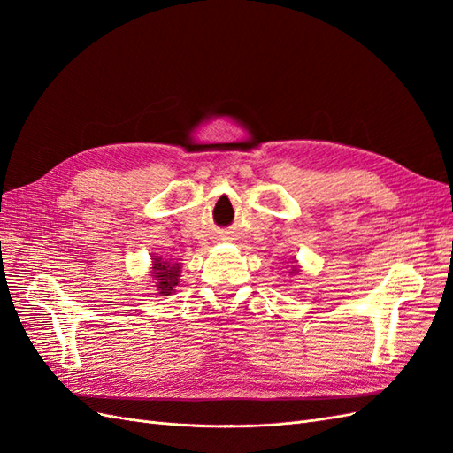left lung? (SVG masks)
Instances as JSON below:
<instances>
[{
  "label": "left lung",
  "mask_w": 453,
  "mask_h": 453,
  "mask_svg": "<svg viewBox=\"0 0 453 453\" xmlns=\"http://www.w3.org/2000/svg\"><path fill=\"white\" fill-rule=\"evenodd\" d=\"M295 270H296V268H295Z\"/></svg>",
  "instance_id": "8db88e82"
}]
</instances>
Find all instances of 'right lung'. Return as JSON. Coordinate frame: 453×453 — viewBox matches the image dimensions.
Listing matches in <instances>:
<instances>
[{"label":"right lung","mask_w":453,"mask_h":453,"mask_svg":"<svg viewBox=\"0 0 453 453\" xmlns=\"http://www.w3.org/2000/svg\"><path fill=\"white\" fill-rule=\"evenodd\" d=\"M180 265H170L168 260L155 258L153 263V278L157 280V287L162 295H170L173 287L180 283Z\"/></svg>","instance_id":"right-lung-1"}]
</instances>
